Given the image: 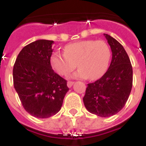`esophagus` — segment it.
<instances>
[{
    "label": "esophagus",
    "mask_w": 146,
    "mask_h": 146,
    "mask_svg": "<svg viewBox=\"0 0 146 146\" xmlns=\"http://www.w3.org/2000/svg\"><path fill=\"white\" fill-rule=\"evenodd\" d=\"M73 84H74V82H73V81H68V82H67V86L69 88L72 87Z\"/></svg>",
    "instance_id": "obj_1"
}]
</instances>
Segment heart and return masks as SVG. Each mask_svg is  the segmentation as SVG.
<instances>
[{
	"label": "heart",
	"instance_id": "obj_1",
	"mask_svg": "<svg viewBox=\"0 0 146 146\" xmlns=\"http://www.w3.org/2000/svg\"><path fill=\"white\" fill-rule=\"evenodd\" d=\"M110 57L111 51L106 42L86 40L66 45L64 53L55 52L50 62L52 68L60 75H67L77 65L79 69L72 77L81 79L88 77L94 80L106 72Z\"/></svg>",
	"mask_w": 146,
	"mask_h": 146
}]
</instances>
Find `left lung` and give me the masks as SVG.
<instances>
[{
    "instance_id": "8db88e82",
    "label": "left lung",
    "mask_w": 146,
    "mask_h": 146,
    "mask_svg": "<svg viewBox=\"0 0 146 146\" xmlns=\"http://www.w3.org/2000/svg\"><path fill=\"white\" fill-rule=\"evenodd\" d=\"M104 36L111 48V63L100 79L88 84L83 102L90 113L105 118L124 107L132 88L133 71L123 46L110 35Z\"/></svg>"
}]
</instances>
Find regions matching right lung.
<instances>
[{
    "label": "right lung",
    "mask_w": 146,
    "mask_h": 146,
    "mask_svg": "<svg viewBox=\"0 0 146 146\" xmlns=\"http://www.w3.org/2000/svg\"><path fill=\"white\" fill-rule=\"evenodd\" d=\"M53 41L39 39L26 45L13 68L14 87L24 109L38 118L51 117L61 108L69 88L50 64Z\"/></svg>",
    "instance_id": "1"
}]
</instances>
